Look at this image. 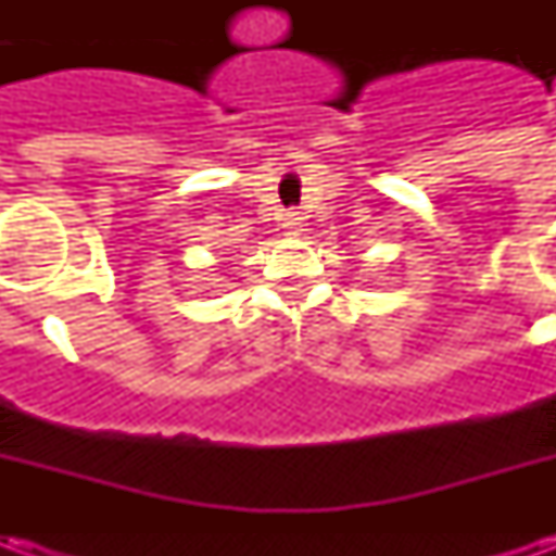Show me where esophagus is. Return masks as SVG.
I'll return each mask as SVG.
<instances>
[{
  "instance_id": "34e87169",
  "label": "esophagus",
  "mask_w": 556,
  "mask_h": 556,
  "mask_svg": "<svg viewBox=\"0 0 556 556\" xmlns=\"http://www.w3.org/2000/svg\"><path fill=\"white\" fill-rule=\"evenodd\" d=\"M289 229H298V219H294V214H289V223H286Z\"/></svg>"
}]
</instances>
